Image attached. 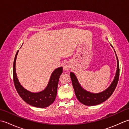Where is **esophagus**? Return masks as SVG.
<instances>
[{"mask_svg":"<svg viewBox=\"0 0 129 129\" xmlns=\"http://www.w3.org/2000/svg\"><path fill=\"white\" fill-rule=\"evenodd\" d=\"M71 67V64L70 62L69 61H67V62H65L64 63V65H63V68H64V69L65 70H69Z\"/></svg>","mask_w":129,"mask_h":129,"instance_id":"esophagus-1","label":"esophagus"}]
</instances>
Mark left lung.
Instances as JSON below:
<instances>
[{"instance_id":"obj_1","label":"left lung","mask_w":129,"mask_h":129,"mask_svg":"<svg viewBox=\"0 0 129 129\" xmlns=\"http://www.w3.org/2000/svg\"><path fill=\"white\" fill-rule=\"evenodd\" d=\"M116 56L117 58V70L115 76L113 83H111L110 86L105 90V91L101 92L98 93V94H94V93L90 92L84 90L79 84L78 79L74 74L72 72L70 73L75 95L78 100L80 103L87 106L96 105L103 103L104 101H106L110 98L116 88L119 78V63L116 54Z\"/></svg>"}]
</instances>
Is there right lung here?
I'll return each mask as SVG.
<instances>
[{
	"mask_svg": "<svg viewBox=\"0 0 129 129\" xmlns=\"http://www.w3.org/2000/svg\"><path fill=\"white\" fill-rule=\"evenodd\" d=\"M19 50L16 52L13 62V80L15 89L20 96L27 104L37 108H46L53 103L55 100L57 85L60 75L62 73V68L60 67L52 73L47 87L43 91L34 93L25 89L19 83L15 72L16 59Z\"/></svg>",
	"mask_w": 129,
	"mask_h": 129,
	"instance_id": "obj_1",
	"label": "right lung"
}]
</instances>
